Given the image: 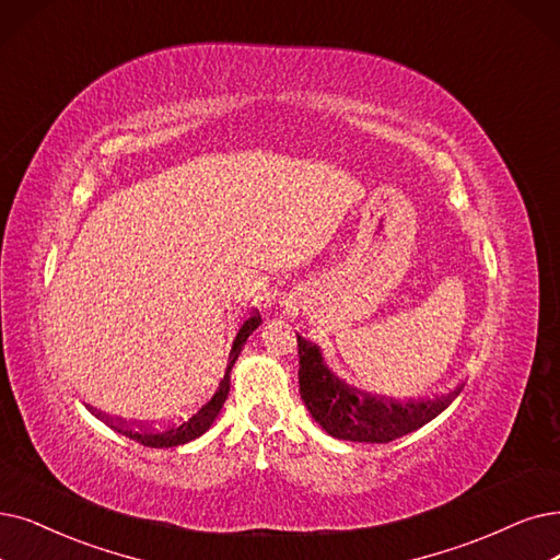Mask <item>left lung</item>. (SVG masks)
Segmentation results:
<instances>
[{
  "instance_id": "1",
  "label": "left lung",
  "mask_w": 560,
  "mask_h": 560,
  "mask_svg": "<svg viewBox=\"0 0 560 560\" xmlns=\"http://www.w3.org/2000/svg\"><path fill=\"white\" fill-rule=\"evenodd\" d=\"M299 388L307 411L322 428L345 441L388 443L436 418L462 388L428 399H393L340 382L326 365L317 345L299 335Z\"/></svg>"
}]
</instances>
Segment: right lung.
<instances>
[{
  "label": "right lung",
  "instance_id": "add662e5",
  "mask_svg": "<svg viewBox=\"0 0 560 560\" xmlns=\"http://www.w3.org/2000/svg\"><path fill=\"white\" fill-rule=\"evenodd\" d=\"M259 324H261V315L257 310H253L250 315L245 317L243 324L238 326V332H236V338L228 353V365L222 368V374L218 376V382L205 395H199V399L192 401L190 407L174 413L172 418L159 420V422H126L121 418L107 416L96 409H92V413L96 418H101L103 422H107L112 430H117L119 434L147 445V448H176V445H184L197 436H202L211 428L213 420L218 418L222 405H225L228 393H230V372L236 363V358H238L245 340H248V335Z\"/></svg>",
  "mask_w": 560,
  "mask_h": 560
}]
</instances>
